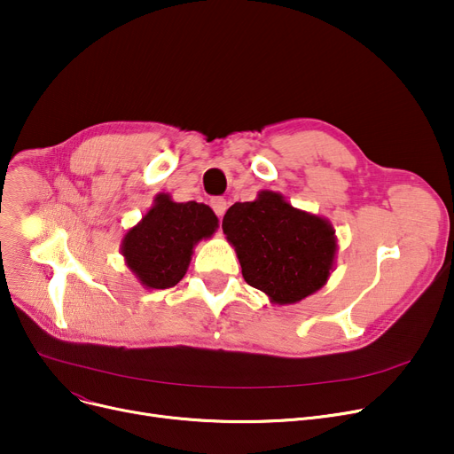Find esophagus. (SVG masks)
<instances>
[{
	"instance_id": "1",
	"label": "esophagus",
	"mask_w": 454,
	"mask_h": 454,
	"mask_svg": "<svg viewBox=\"0 0 454 454\" xmlns=\"http://www.w3.org/2000/svg\"><path fill=\"white\" fill-rule=\"evenodd\" d=\"M209 206H211V209L219 215V217H223V215L226 213V209H228V202H226V199H223V197H213L211 200H209Z\"/></svg>"
}]
</instances>
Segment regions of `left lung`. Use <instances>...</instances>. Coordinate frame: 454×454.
Segmentation results:
<instances>
[{
	"label": "left lung",
	"instance_id": "left-lung-1",
	"mask_svg": "<svg viewBox=\"0 0 454 454\" xmlns=\"http://www.w3.org/2000/svg\"><path fill=\"white\" fill-rule=\"evenodd\" d=\"M223 230L241 261L245 281L276 303H296L317 293L333 269L335 230L272 191L254 202H235Z\"/></svg>",
	"mask_w": 454,
	"mask_h": 454
}]
</instances>
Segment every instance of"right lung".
I'll use <instances>...</instances> for the list:
<instances>
[{
    "instance_id": "1",
    "label": "right lung",
    "mask_w": 454,
    "mask_h": 454,
    "mask_svg": "<svg viewBox=\"0 0 454 454\" xmlns=\"http://www.w3.org/2000/svg\"><path fill=\"white\" fill-rule=\"evenodd\" d=\"M217 223L209 206L173 202L161 193L141 223L125 235L123 255L145 287H175L189 267L195 243L211 237Z\"/></svg>"
}]
</instances>
